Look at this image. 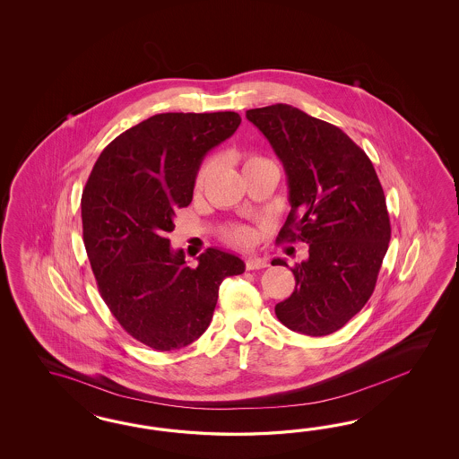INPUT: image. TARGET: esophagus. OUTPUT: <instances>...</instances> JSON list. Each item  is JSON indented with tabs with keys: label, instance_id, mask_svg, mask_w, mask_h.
Here are the masks:
<instances>
[{
	"label": "esophagus",
	"instance_id": "34e87169",
	"mask_svg": "<svg viewBox=\"0 0 459 459\" xmlns=\"http://www.w3.org/2000/svg\"><path fill=\"white\" fill-rule=\"evenodd\" d=\"M267 265H269L267 259L261 257V255H254V257L246 259V267H247L249 271H254V269H264Z\"/></svg>",
	"mask_w": 459,
	"mask_h": 459
}]
</instances>
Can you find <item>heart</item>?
<instances>
[{
    "label": "heart",
    "instance_id": "1",
    "mask_svg": "<svg viewBox=\"0 0 459 459\" xmlns=\"http://www.w3.org/2000/svg\"><path fill=\"white\" fill-rule=\"evenodd\" d=\"M259 161H265V160L264 158H261V156L250 154V156L246 158V161H244V168L255 165V163H259ZM212 167H213V161L207 160V161L202 163V167L198 168V171H196V175H195V190H200V188L205 185V180H207V177H209ZM222 237L225 242H229V244H232V246H237V247H247V246H250V244L254 242L255 234H254V230H252L250 227L236 225V227L225 229Z\"/></svg>",
    "mask_w": 459,
    "mask_h": 459
}]
</instances>
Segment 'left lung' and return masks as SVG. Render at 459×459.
<instances>
[{
    "instance_id": "1",
    "label": "left lung",
    "mask_w": 459,
    "mask_h": 459,
    "mask_svg": "<svg viewBox=\"0 0 459 459\" xmlns=\"http://www.w3.org/2000/svg\"><path fill=\"white\" fill-rule=\"evenodd\" d=\"M246 116L288 175L291 212L278 240L309 246L307 261L291 269L296 286L274 307L276 316L298 333H334L370 299L389 249V212L376 168L340 127L292 106Z\"/></svg>"
}]
</instances>
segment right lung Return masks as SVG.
Segmentation results:
<instances>
[{
  "label": "right lung",
  "mask_w": 459,
  "mask_h": 459,
  "mask_svg": "<svg viewBox=\"0 0 459 459\" xmlns=\"http://www.w3.org/2000/svg\"><path fill=\"white\" fill-rule=\"evenodd\" d=\"M237 112H165L112 139L82 194L83 246L98 290L127 333L158 351L180 350L209 328L227 276L246 264L205 250L198 265L169 247L177 210L188 207L204 156L230 138Z\"/></svg>",
  "instance_id": "right-lung-1"
}]
</instances>
